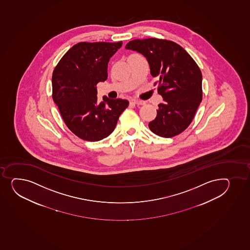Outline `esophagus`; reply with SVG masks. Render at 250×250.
<instances>
[{"mask_svg":"<svg viewBox=\"0 0 250 250\" xmlns=\"http://www.w3.org/2000/svg\"><path fill=\"white\" fill-rule=\"evenodd\" d=\"M131 103H132V104H137V105H144L145 101H143V100H132L131 101Z\"/></svg>","mask_w":250,"mask_h":250,"instance_id":"obj_1","label":"esophagus"}]
</instances>
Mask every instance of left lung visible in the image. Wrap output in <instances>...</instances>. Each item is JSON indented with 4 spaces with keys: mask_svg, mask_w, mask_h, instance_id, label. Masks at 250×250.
<instances>
[{
    "mask_svg": "<svg viewBox=\"0 0 250 250\" xmlns=\"http://www.w3.org/2000/svg\"><path fill=\"white\" fill-rule=\"evenodd\" d=\"M126 49L146 58L150 74L163 97L149 128L160 137H173L189 126L203 100V76L192 57L169 40L150 38L131 40Z\"/></svg>",
    "mask_w": 250,
    "mask_h": 250,
    "instance_id": "8db88e82",
    "label": "left lung"
}]
</instances>
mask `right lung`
Segmentation results:
<instances>
[{
	"instance_id": "add662e5",
	"label": "right lung",
	"mask_w": 250,
	"mask_h": 250,
	"mask_svg": "<svg viewBox=\"0 0 250 250\" xmlns=\"http://www.w3.org/2000/svg\"><path fill=\"white\" fill-rule=\"evenodd\" d=\"M123 42L76 43L62 58L52 77L53 100L66 126L88 142H98L113 132L119 116L128 106L122 99L97 100L99 82L108 78L111 57Z\"/></svg>"
}]
</instances>
